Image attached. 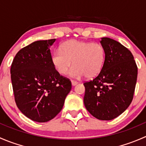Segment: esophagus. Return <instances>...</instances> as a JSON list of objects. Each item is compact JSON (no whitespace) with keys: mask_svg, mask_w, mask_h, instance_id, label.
Segmentation results:
<instances>
[{"mask_svg":"<svg viewBox=\"0 0 146 146\" xmlns=\"http://www.w3.org/2000/svg\"><path fill=\"white\" fill-rule=\"evenodd\" d=\"M71 84L73 86H75V85H76L78 84V82L76 81H74V80H71Z\"/></svg>","mask_w":146,"mask_h":146,"instance_id":"1","label":"esophagus"}]
</instances>
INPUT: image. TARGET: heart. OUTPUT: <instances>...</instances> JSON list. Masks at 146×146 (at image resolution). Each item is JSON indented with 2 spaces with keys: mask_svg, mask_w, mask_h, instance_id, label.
Here are the masks:
<instances>
[{
  "mask_svg": "<svg viewBox=\"0 0 146 146\" xmlns=\"http://www.w3.org/2000/svg\"><path fill=\"white\" fill-rule=\"evenodd\" d=\"M105 61V51L100 44L70 39L64 42L61 50L53 53L51 61L57 71L65 75L72 65L69 75L74 78L98 76Z\"/></svg>",
  "mask_w": 146,
  "mask_h": 146,
  "instance_id": "b5f03b06",
  "label": "heart"
}]
</instances>
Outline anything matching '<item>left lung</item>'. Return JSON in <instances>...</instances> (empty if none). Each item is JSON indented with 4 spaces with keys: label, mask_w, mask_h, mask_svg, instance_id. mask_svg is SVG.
Segmentation results:
<instances>
[{
    "label": "left lung",
    "mask_w": 146,
    "mask_h": 146,
    "mask_svg": "<svg viewBox=\"0 0 146 146\" xmlns=\"http://www.w3.org/2000/svg\"><path fill=\"white\" fill-rule=\"evenodd\" d=\"M105 61L100 73L85 88L84 104L100 120H111L121 114L133 100L138 68L133 54L117 41L101 38Z\"/></svg>",
    "instance_id": "left-lung-1"
}]
</instances>
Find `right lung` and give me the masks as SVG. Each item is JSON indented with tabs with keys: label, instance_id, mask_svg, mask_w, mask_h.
Returning <instances> with one entry per match:
<instances>
[{
	"label": "right lung",
	"instance_id": "obj_1",
	"mask_svg": "<svg viewBox=\"0 0 146 146\" xmlns=\"http://www.w3.org/2000/svg\"><path fill=\"white\" fill-rule=\"evenodd\" d=\"M56 39L36 41L17 52L10 73L16 104L37 122L54 119L64 107L71 82L60 76L51 61L50 47Z\"/></svg>",
	"mask_w": 146,
	"mask_h": 146
}]
</instances>
